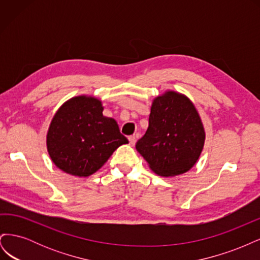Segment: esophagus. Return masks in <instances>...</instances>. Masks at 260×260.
Segmentation results:
<instances>
[{
  "label": "esophagus",
  "mask_w": 260,
  "mask_h": 260,
  "mask_svg": "<svg viewBox=\"0 0 260 260\" xmlns=\"http://www.w3.org/2000/svg\"><path fill=\"white\" fill-rule=\"evenodd\" d=\"M128 140H129V144L131 145V146H133L136 144V142H137V138H136V136H130L129 138H128Z\"/></svg>",
  "instance_id": "34e87169"
}]
</instances>
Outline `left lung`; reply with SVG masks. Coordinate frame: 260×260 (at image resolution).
<instances>
[{
    "label": "left lung",
    "mask_w": 260,
    "mask_h": 260,
    "mask_svg": "<svg viewBox=\"0 0 260 260\" xmlns=\"http://www.w3.org/2000/svg\"><path fill=\"white\" fill-rule=\"evenodd\" d=\"M205 139L193 102L182 93L166 90L153 100L147 130L136 148L156 175L176 177L198 162Z\"/></svg>",
    "instance_id": "1"
}]
</instances>
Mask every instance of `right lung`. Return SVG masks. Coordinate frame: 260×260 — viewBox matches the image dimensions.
<instances>
[{"label":"right lung","mask_w":260,"mask_h":260,"mask_svg":"<svg viewBox=\"0 0 260 260\" xmlns=\"http://www.w3.org/2000/svg\"><path fill=\"white\" fill-rule=\"evenodd\" d=\"M102 101L74 96L55 113L46 133V148L55 166L68 175L89 177L128 140L113 118L103 115Z\"/></svg>","instance_id":"1"}]
</instances>
